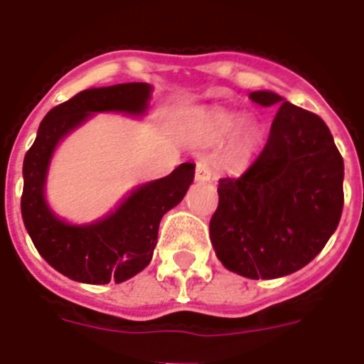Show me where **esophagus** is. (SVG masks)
Returning <instances> with one entry per match:
<instances>
[{
  "mask_svg": "<svg viewBox=\"0 0 364 364\" xmlns=\"http://www.w3.org/2000/svg\"><path fill=\"white\" fill-rule=\"evenodd\" d=\"M194 177H196V181H211V179H213V173H211V170H210V164H208L205 160H200L198 164H196Z\"/></svg>",
  "mask_w": 364,
  "mask_h": 364,
  "instance_id": "obj_1",
  "label": "esophagus"
}]
</instances>
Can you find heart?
Instances as JSON below:
<instances>
[{
	"label": "heart",
	"instance_id": "obj_1",
	"mask_svg": "<svg viewBox=\"0 0 364 364\" xmlns=\"http://www.w3.org/2000/svg\"><path fill=\"white\" fill-rule=\"evenodd\" d=\"M234 124H236V117L228 115V113H215L205 119V136L219 141L223 137H227L232 132ZM260 139V130L259 126L253 122H242L234 132V145L238 151L247 153L251 149L257 147V143Z\"/></svg>",
	"mask_w": 364,
	"mask_h": 364
}]
</instances>
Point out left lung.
I'll return each instance as SVG.
<instances>
[{
	"label": "left lung",
	"instance_id": "left-lung-1",
	"mask_svg": "<svg viewBox=\"0 0 364 364\" xmlns=\"http://www.w3.org/2000/svg\"><path fill=\"white\" fill-rule=\"evenodd\" d=\"M279 105L262 153L240 177L219 179L210 238L225 268L274 279L304 268L325 247L344 208V160L323 119L268 90Z\"/></svg>",
	"mask_w": 364,
	"mask_h": 364
}]
</instances>
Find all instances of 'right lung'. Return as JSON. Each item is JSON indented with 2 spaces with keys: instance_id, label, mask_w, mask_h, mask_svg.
Masks as SVG:
<instances>
[{
  "instance_id": "right-lung-1",
  "label": "right lung",
  "mask_w": 364,
  "mask_h": 364,
  "mask_svg": "<svg viewBox=\"0 0 364 364\" xmlns=\"http://www.w3.org/2000/svg\"><path fill=\"white\" fill-rule=\"evenodd\" d=\"M149 98L147 82L82 90L48 111L26 153L20 198L24 227L43 259L73 282L121 283L141 272L153 259L160 219L181 202L193 183L194 164L183 162L170 176L137 187L111 215L85 227L60 221L48 210L43 188L60 139L98 111L141 115Z\"/></svg>"
}]
</instances>
